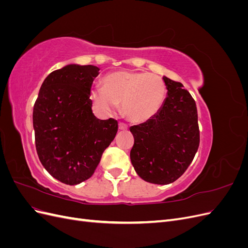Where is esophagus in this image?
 <instances>
[{"instance_id": "esophagus-1", "label": "esophagus", "mask_w": 248, "mask_h": 248, "mask_svg": "<svg viewBox=\"0 0 248 248\" xmlns=\"http://www.w3.org/2000/svg\"><path fill=\"white\" fill-rule=\"evenodd\" d=\"M119 129L120 130H127L128 129V126L124 123H119Z\"/></svg>"}]
</instances>
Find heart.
Segmentation results:
<instances>
[{
    "label": "heart",
    "instance_id": "1",
    "mask_svg": "<svg viewBox=\"0 0 248 248\" xmlns=\"http://www.w3.org/2000/svg\"><path fill=\"white\" fill-rule=\"evenodd\" d=\"M167 96L164 81L154 74L120 70L107 74L102 87L91 89L90 100L95 109L112 111L122 103L124 116L134 123L148 121L163 106Z\"/></svg>",
    "mask_w": 248,
    "mask_h": 248
}]
</instances>
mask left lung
Segmentation results:
<instances>
[{"mask_svg":"<svg viewBox=\"0 0 248 248\" xmlns=\"http://www.w3.org/2000/svg\"><path fill=\"white\" fill-rule=\"evenodd\" d=\"M168 96L157 114L130 127L131 163L145 181L166 185L181 177L200 145L196 101L181 82L163 77Z\"/></svg>","mask_w":248,"mask_h":248,"instance_id":"8db88e82","label":"left lung"}]
</instances>
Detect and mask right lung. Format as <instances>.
<instances>
[{
    "label": "right lung",
    "instance_id": "right-lung-1",
    "mask_svg": "<svg viewBox=\"0 0 248 248\" xmlns=\"http://www.w3.org/2000/svg\"><path fill=\"white\" fill-rule=\"evenodd\" d=\"M99 68L66 65L42 82L33 109L39 160L55 179L77 185L91 177L102 153L114 140L118 122L99 120L92 111L90 92Z\"/></svg>",
    "mask_w": 248,
    "mask_h": 248
}]
</instances>
